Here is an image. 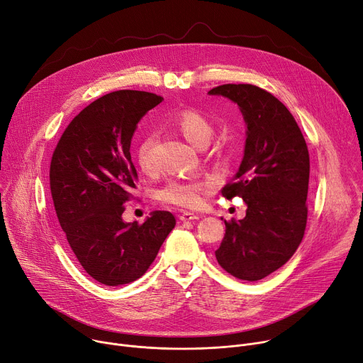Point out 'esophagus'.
Segmentation results:
<instances>
[{
  "label": "esophagus",
  "mask_w": 363,
  "mask_h": 363,
  "mask_svg": "<svg viewBox=\"0 0 363 363\" xmlns=\"http://www.w3.org/2000/svg\"><path fill=\"white\" fill-rule=\"evenodd\" d=\"M200 216L199 214H194L191 211H184L181 216H179V220L181 222H192V220H199Z\"/></svg>",
  "instance_id": "1"
}]
</instances>
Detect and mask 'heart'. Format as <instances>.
I'll list each match as a JSON object with an SVG mask.
<instances>
[{"label":"heart","instance_id":"obj_1","mask_svg":"<svg viewBox=\"0 0 363 363\" xmlns=\"http://www.w3.org/2000/svg\"><path fill=\"white\" fill-rule=\"evenodd\" d=\"M175 124L182 135L196 147H206L210 143L214 128L210 121L196 109H185L179 112ZM153 135H144L135 147V162L143 172L152 174L155 171V159L152 155ZM211 179H174L166 182L159 191L157 199L166 204L184 208L199 207L203 201L204 192L213 186Z\"/></svg>","mask_w":363,"mask_h":363}]
</instances>
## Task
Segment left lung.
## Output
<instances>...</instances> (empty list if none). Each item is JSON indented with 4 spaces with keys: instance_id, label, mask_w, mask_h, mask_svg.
Masks as SVG:
<instances>
[{
    "instance_id": "obj_1",
    "label": "left lung",
    "mask_w": 363,
    "mask_h": 363,
    "mask_svg": "<svg viewBox=\"0 0 363 363\" xmlns=\"http://www.w3.org/2000/svg\"><path fill=\"white\" fill-rule=\"evenodd\" d=\"M208 94L236 104L247 125L242 162L222 189L228 200L242 197L247 216L225 220L226 233L214 255L236 279L257 281L286 264L303 238L308 147L294 115L267 90L223 84Z\"/></svg>"
}]
</instances>
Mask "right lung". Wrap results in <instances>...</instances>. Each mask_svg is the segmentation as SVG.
Here are the masks:
<instances>
[{"mask_svg":"<svg viewBox=\"0 0 363 363\" xmlns=\"http://www.w3.org/2000/svg\"><path fill=\"white\" fill-rule=\"evenodd\" d=\"M162 101L138 90L102 96L71 121L51 160V194L68 245L86 273L106 286L146 273L177 223L172 213L160 210L143 225L123 219L137 178L131 138L140 119Z\"/></svg>","mask_w":363,"mask_h":363,"instance_id":"1","label":"right lung"}]
</instances>
